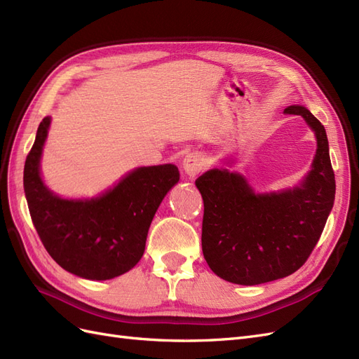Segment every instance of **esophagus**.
<instances>
[{"label": "esophagus", "instance_id": "esophagus-1", "mask_svg": "<svg viewBox=\"0 0 359 359\" xmlns=\"http://www.w3.org/2000/svg\"><path fill=\"white\" fill-rule=\"evenodd\" d=\"M205 165H206V161H205L203 156L199 153H191V154L186 156V158H184V161H182V168L190 178L196 177L199 172H202L205 169Z\"/></svg>", "mask_w": 359, "mask_h": 359}]
</instances>
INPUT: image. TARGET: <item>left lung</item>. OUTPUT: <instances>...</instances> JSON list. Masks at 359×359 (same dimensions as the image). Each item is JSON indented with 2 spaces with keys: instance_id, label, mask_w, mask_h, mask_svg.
<instances>
[{
  "instance_id": "1",
  "label": "left lung",
  "mask_w": 359,
  "mask_h": 359,
  "mask_svg": "<svg viewBox=\"0 0 359 359\" xmlns=\"http://www.w3.org/2000/svg\"><path fill=\"white\" fill-rule=\"evenodd\" d=\"M285 114L301 115L318 139L316 156L301 187L256 194L229 170L211 169L196 180L203 199L202 252L220 278L253 286L287 277L299 269L323 232L335 198L325 127L304 106Z\"/></svg>"
}]
</instances>
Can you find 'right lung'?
<instances>
[{
	"label": "right lung",
	"instance_id": "add662e5",
	"mask_svg": "<svg viewBox=\"0 0 359 359\" xmlns=\"http://www.w3.org/2000/svg\"><path fill=\"white\" fill-rule=\"evenodd\" d=\"M50 118H43L25 160L24 190L32 224L50 257L69 273L109 280L132 269L145 252L149 224L178 168H139L103 196L67 201L50 193L39 172Z\"/></svg>",
	"mask_w": 359,
	"mask_h": 359
}]
</instances>
